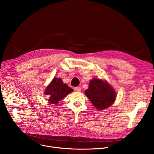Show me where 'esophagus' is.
<instances>
[{
	"mask_svg": "<svg viewBox=\"0 0 154 154\" xmlns=\"http://www.w3.org/2000/svg\"><path fill=\"white\" fill-rule=\"evenodd\" d=\"M75 91H81V88H80V86L75 87Z\"/></svg>",
	"mask_w": 154,
	"mask_h": 154,
	"instance_id": "esophagus-1",
	"label": "esophagus"
}]
</instances>
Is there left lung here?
Listing matches in <instances>:
<instances>
[{
	"mask_svg": "<svg viewBox=\"0 0 154 154\" xmlns=\"http://www.w3.org/2000/svg\"><path fill=\"white\" fill-rule=\"evenodd\" d=\"M85 94L93 106L99 109L110 106L116 97L113 88L106 81L96 78L90 80L88 89L85 91Z\"/></svg>",
	"mask_w": 154,
	"mask_h": 154,
	"instance_id": "left-lung-1",
	"label": "left lung"
}]
</instances>
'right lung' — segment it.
Masks as SVG:
<instances>
[{
  "label": "right lung",
  "instance_id": "right-lung-1",
  "mask_svg": "<svg viewBox=\"0 0 154 154\" xmlns=\"http://www.w3.org/2000/svg\"><path fill=\"white\" fill-rule=\"evenodd\" d=\"M73 90L68 85L63 83L61 79L54 78L45 91V94L49 96L48 101L52 104H57L60 100L63 99L66 96L72 93Z\"/></svg>",
  "mask_w": 154,
  "mask_h": 154
}]
</instances>
